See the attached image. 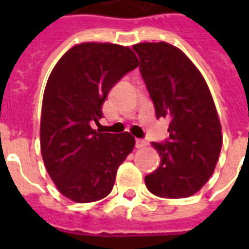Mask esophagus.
<instances>
[{
    "label": "esophagus",
    "instance_id": "obj_1",
    "mask_svg": "<svg viewBox=\"0 0 249 249\" xmlns=\"http://www.w3.org/2000/svg\"><path fill=\"white\" fill-rule=\"evenodd\" d=\"M146 145H148V142H146L145 140H141V139H137V140H136V148L140 149V148H145Z\"/></svg>",
    "mask_w": 249,
    "mask_h": 249
}]
</instances>
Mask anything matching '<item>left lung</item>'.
<instances>
[{
  "instance_id": "left-lung-1",
  "label": "left lung",
  "mask_w": 249,
  "mask_h": 249,
  "mask_svg": "<svg viewBox=\"0 0 249 249\" xmlns=\"http://www.w3.org/2000/svg\"><path fill=\"white\" fill-rule=\"evenodd\" d=\"M133 49L156 117L169 120L167 142H152L161 160L145 176L146 188L159 197L192 196L212 176L223 144L212 94L203 74L176 46L141 42Z\"/></svg>"
}]
</instances>
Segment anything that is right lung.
I'll list each match as a JSON object with an SVG mask.
<instances>
[{"label":"right lung","instance_id":"add662e5","mask_svg":"<svg viewBox=\"0 0 249 249\" xmlns=\"http://www.w3.org/2000/svg\"><path fill=\"white\" fill-rule=\"evenodd\" d=\"M137 66L129 46L82 42L66 52L48 78L41 155L58 192L71 201L92 203L108 196L117 169L135 148L128 132L101 133L92 125H100L112 87Z\"/></svg>","mask_w":249,"mask_h":249}]
</instances>
